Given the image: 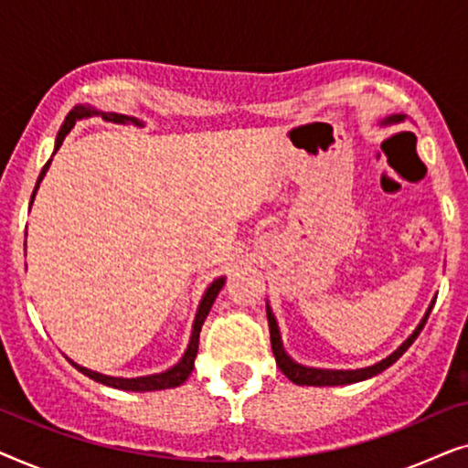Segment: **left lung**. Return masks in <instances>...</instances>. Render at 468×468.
Returning a JSON list of instances; mask_svg holds the SVG:
<instances>
[{"mask_svg":"<svg viewBox=\"0 0 468 468\" xmlns=\"http://www.w3.org/2000/svg\"><path fill=\"white\" fill-rule=\"evenodd\" d=\"M400 121H405L402 114H392V117H388L383 123H400ZM437 300V298H434ZM434 300L428 306L424 319H421L418 328L411 336L407 338L405 343L400 345L399 349L394 351L392 356H388L386 360H381L379 364H373V367L368 368H357V370H322V368H306V367H300L292 360L290 356L285 354L283 345H281V335H279V328H277V322H274V315L271 311V306H266L268 311V328H271V345H272V354H274V360H277V367L283 370V375L287 379L298 383V386H345V383H356V381H362V379H368V377H373L377 373H381V370H386L388 367H392V364L399 360V357L405 354V351L411 347V343L415 338L420 336L421 328H424L426 322H428V315H431L432 306H434Z\"/></svg>","mask_w":468,"mask_h":468,"instance_id":"left-lung-1","label":"left lung"}]
</instances>
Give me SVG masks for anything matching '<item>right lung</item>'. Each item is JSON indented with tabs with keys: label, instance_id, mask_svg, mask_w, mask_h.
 Listing matches in <instances>:
<instances>
[{
	"label": "right lung",
	"instance_id": "1",
	"mask_svg": "<svg viewBox=\"0 0 468 468\" xmlns=\"http://www.w3.org/2000/svg\"><path fill=\"white\" fill-rule=\"evenodd\" d=\"M91 114H101V119L112 121V123H130V121H132V123L140 125L136 119L125 117V114L98 112V111H93V108H89V106H74L72 111L68 112L66 121H63L59 133H57L55 151L59 149L61 143H63V138L68 136L69 130H72L76 121L82 119V117H91ZM48 165H50V159H48L47 164H44L40 176H37L36 189H37V185H40V181L44 178V175H47ZM36 189H34V194H31V202H34ZM221 287H223V279H217V281H213V285L208 287L207 293H204V298H202V303H200V309H197V313H196L194 332H191V341L187 345V351H185V356L181 357V362H178L176 367H172L170 370H165V373L149 375V377H136V379H121V377L100 375V373H95V370H89L85 367H79V364H74L72 360H69V362H72V367L79 368L82 375H87L89 379H93V381H98V383H104V386H111V388H117V389H130V392H153V389H168V388L181 386V383L191 375V370H194V360H196V356H197V341H200L202 324H204V319H207V315H208L210 306H213V303H215L217 293L221 292Z\"/></svg>",
	"mask_w": 468,
	"mask_h": 468
}]
</instances>
